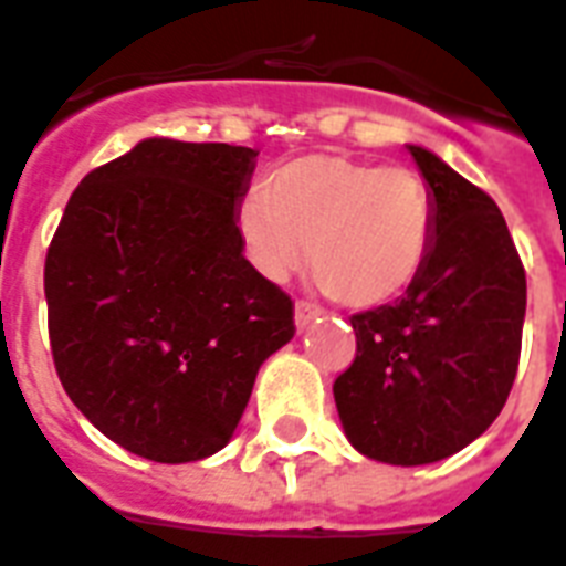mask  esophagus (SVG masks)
Instances as JSON below:
<instances>
[{
	"label": "esophagus",
	"instance_id": "obj_1",
	"mask_svg": "<svg viewBox=\"0 0 566 566\" xmlns=\"http://www.w3.org/2000/svg\"><path fill=\"white\" fill-rule=\"evenodd\" d=\"M321 314H323L321 305L300 300V302H296V308H293V321H296V329H305V326H308L314 317H321Z\"/></svg>",
	"mask_w": 566,
	"mask_h": 566
}]
</instances>
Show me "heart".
Wrapping results in <instances>:
<instances>
[{
  "mask_svg": "<svg viewBox=\"0 0 566 566\" xmlns=\"http://www.w3.org/2000/svg\"><path fill=\"white\" fill-rule=\"evenodd\" d=\"M433 196L416 171L312 154L279 166L237 210L245 261L270 282L308 258L332 300L374 308L424 270L433 245Z\"/></svg>",
  "mask_w": 566,
  "mask_h": 566,
  "instance_id": "heart-1",
  "label": "heart"
}]
</instances>
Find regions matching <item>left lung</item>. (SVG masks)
<instances>
[{
  "instance_id": "1",
  "label": "left lung",
  "mask_w": 566,
  "mask_h": 566,
  "mask_svg": "<svg viewBox=\"0 0 566 566\" xmlns=\"http://www.w3.org/2000/svg\"><path fill=\"white\" fill-rule=\"evenodd\" d=\"M409 154L433 196V245L395 305L353 314L356 359L332 386L353 448L391 465L446 460L493 424L525 321V270L502 210L437 154Z\"/></svg>"
}]
</instances>
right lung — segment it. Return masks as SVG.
Returning a JSON list of instances; mask_svg holds the SVG:
<instances>
[{"label": "right lung", "mask_w": 566, "mask_h": 566, "mask_svg": "<svg viewBox=\"0 0 566 566\" xmlns=\"http://www.w3.org/2000/svg\"><path fill=\"white\" fill-rule=\"evenodd\" d=\"M254 157L139 142L82 178L46 249L55 374L129 454L192 463L226 448L258 368L296 332L291 296L237 237Z\"/></svg>", "instance_id": "add662e5"}]
</instances>
